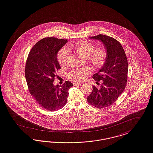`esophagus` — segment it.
Wrapping results in <instances>:
<instances>
[{"mask_svg":"<svg viewBox=\"0 0 153 153\" xmlns=\"http://www.w3.org/2000/svg\"><path fill=\"white\" fill-rule=\"evenodd\" d=\"M82 84H83V82H74V85H82Z\"/></svg>","mask_w":153,"mask_h":153,"instance_id":"34e87169","label":"esophagus"}]
</instances>
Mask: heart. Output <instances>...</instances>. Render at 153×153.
Wrapping results in <instances>:
<instances>
[{
  "label": "heart",
  "mask_w": 153,
  "mask_h": 153,
  "mask_svg": "<svg viewBox=\"0 0 153 153\" xmlns=\"http://www.w3.org/2000/svg\"><path fill=\"white\" fill-rule=\"evenodd\" d=\"M72 48L79 55L87 57L88 61L96 68H102L106 62L108 54L106 50L103 48H96L95 45L91 42L85 41L78 42L75 44ZM68 58L69 50L67 48H62L57 55L58 61L61 65L67 63ZM91 72V70L89 67L75 68L70 72L68 76L71 79L81 81Z\"/></svg>",
  "instance_id": "b5f03b06"
}]
</instances>
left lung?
I'll use <instances>...</instances> for the list:
<instances>
[{
	"instance_id": "8db88e82",
	"label": "left lung",
	"mask_w": 153,
	"mask_h": 153,
	"mask_svg": "<svg viewBox=\"0 0 153 153\" xmlns=\"http://www.w3.org/2000/svg\"><path fill=\"white\" fill-rule=\"evenodd\" d=\"M104 44L108 54L105 64L93 75L95 81H103L100 89L93 86V91L88 97V103L102 109L111 106L124 91L128 72V62L121 44L113 37L99 34L90 37Z\"/></svg>"
}]
</instances>
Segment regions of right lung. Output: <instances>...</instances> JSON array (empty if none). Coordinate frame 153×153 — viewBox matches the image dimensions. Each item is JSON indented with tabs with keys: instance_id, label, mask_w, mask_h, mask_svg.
Here are the masks:
<instances>
[{
	"instance_id": "1",
	"label": "right lung",
	"mask_w": 153,
	"mask_h": 153,
	"mask_svg": "<svg viewBox=\"0 0 153 153\" xmlns=\"http://www.w3.org/2000/svg\"><path fill=\"white\" fill-rule=\"evenodd\" d=\"M68 40L54 37L44 38L30 50L26 61L25 76L31 95L42 108L56 111L67 102L70 81L54 86L56 72L61 67L57 61L58 51Z\"/></svg>"
}]
</instances>
